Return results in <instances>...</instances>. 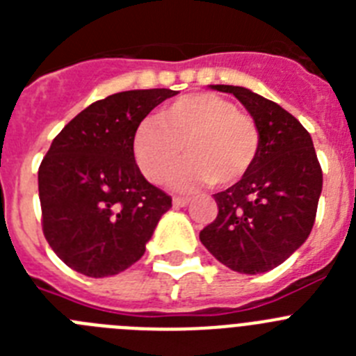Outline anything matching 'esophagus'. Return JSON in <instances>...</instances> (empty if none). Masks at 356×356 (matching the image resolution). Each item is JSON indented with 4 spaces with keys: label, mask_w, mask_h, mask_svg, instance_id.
<instances>
[{
    "label": "esophagus",
    "mask_w": 356,
    "mask_h": 356,
    "mask_svg": "<svg viewBox=\"0 0 356 356\" xmlns=\"http://www.w3.org/2000/svg\"><path fill=\"white\" fill-rule=\"evenodd\" d=\"M191 203V197H181V196H176L172 197V205L175 207H185Z\"/></svg>",
    "instance_id": "obj_1"
}]
</instances>
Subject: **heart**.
Masks as SVG:
<instances>
[{
    "instance_id": "obj_1",
    "label": "heart",
    "mask_w": 356,
    "mask_h": 356,
    "mask_svg": "<svg viewBox=\"0 0 356 356\" xmlns=\"http://www.w3.org/2000/svg\"><path fill=\"white\" fill-rule=\"evenodd\" d=\"M184 146L191 159L172 175L176 188L229 187L253 169L260 130L234 102L213 92H194L163 106L159 119H144L131 139L135 162L153 184L168 178Z\"/></svg>"
}]
</instances>
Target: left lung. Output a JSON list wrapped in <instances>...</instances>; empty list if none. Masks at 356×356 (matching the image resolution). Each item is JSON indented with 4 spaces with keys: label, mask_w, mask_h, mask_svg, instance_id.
I'll return each mask as SVG.
<instances>
[{
    "label": "left lung",
    "mask_w": 356,
    "mask_h": 356,
    "mask_svg": "<svg viewBox=\"0 0 356 356\" xmlns=\"http://www.w3.org/2000/svg\"><path fill=\"white\" fill-rule=\"evenodd\" d=\"M237 97L260 130V151L241 181L213 194L217 217L200 241L232 271L259 275L284 264L308 238L323 191L312 137L278 103L244 87L210 85Z\"/></svg>",
    "instance_id": "left-lung-1"
}]
</instances>
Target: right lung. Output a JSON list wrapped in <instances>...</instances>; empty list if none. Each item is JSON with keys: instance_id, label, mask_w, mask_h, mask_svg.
Wrapping results in <instances>:
<instances>
[{"instance_id": "add662e5", "label": "right lung", "mask_w": 356, "mask_h": 356, "mask_svg": "<svg viewBox=\"0 0 356 356\" xmlns=\"http://www.w3.org/2000/svg\"><path fill=\"white\" fill-rule=\"evenodd\" d=\"M171 89L127 90L92 103L53 139L39 168L44 237L74 271L103 278L146 251L171 196L134 159L135 128Z\"/></svg>"}]
</instances>
